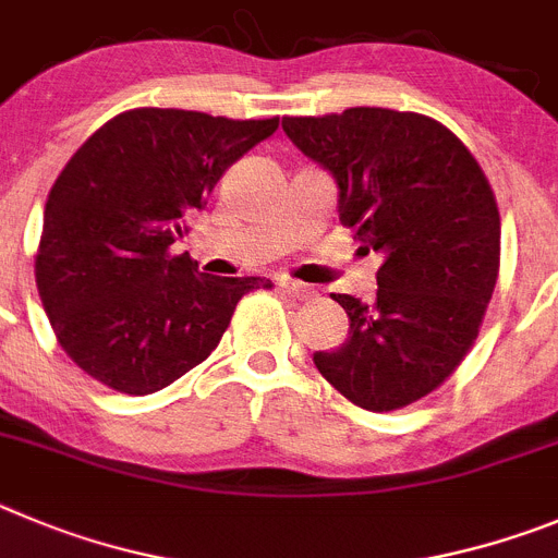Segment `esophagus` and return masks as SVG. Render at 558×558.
<instances>
[{"instance_id": "obj_1", "label": "esophagus", "mask_w": 558, "mask_h": 558, "mask_svg": "<svg viewBox=\"0 0 558 558\" xmlns=\"http://www.w3.org/2000/svg\"><path fill=\"white\" fill-rule=\"evenodd\" d=\"M278 289L283 291L286 298H291V300H311V298H314V289H308V286L298 283V280L280 278L278 280Z\"/></svg>"}]
</instances>
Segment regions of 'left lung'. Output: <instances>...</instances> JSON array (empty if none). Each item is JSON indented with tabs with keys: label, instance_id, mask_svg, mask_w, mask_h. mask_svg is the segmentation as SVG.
<instances>
[{
	"label": "left lung",
	"instance_id": "8db88e82",
	"mask_svg": "<svg viewBox=\"0 0 558 558\" xmlns=\"http://www.w3.org/2000/svg\"><path fill=\"white\" fill-rule=\"evenodd\" d=\"M303 155L339 183V222L378 250L369 305L350 294V336L314 353L350 403L398 411L439 389L473 350L500 272V214L473 153L436 119L389 108L283 117Z\"/></svg>",
	"mask_w": 558,
	"mask_h": 558
}]
</instances>
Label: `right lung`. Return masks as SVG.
Returning <instances> with one entry per match:
<instances>
[{"instance_id":"1","label":"right lung","mask_w":558,"mask_h":558,"mask_svg":"<svg viewBox=\"0 0 558 558\" xmlns=\"http://www.w3.org/2000/svg\"><path fill=\"white\" fill-rule=\"evenodd\" d=\"M272 119L124 110L72 155L44 208L35 283L60 348L102 386L153 395L203 364L260 278H214L172 244Z\"/></svg>"}]
</instances>
